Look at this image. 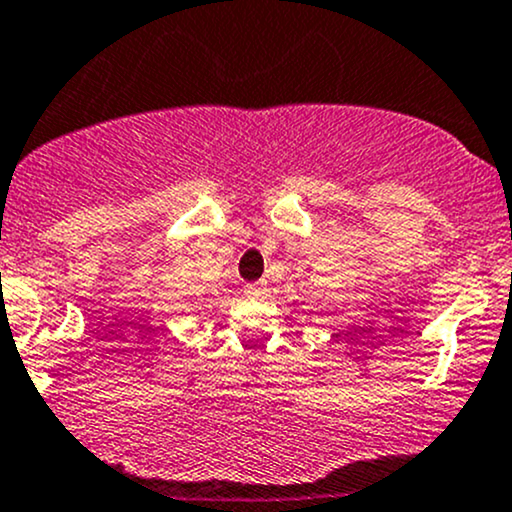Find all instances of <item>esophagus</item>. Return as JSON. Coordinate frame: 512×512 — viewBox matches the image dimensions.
<instances>
[{
    "label": "esophagus",
    "mask_w": 512,
    "mask_h": 512,
    "mask_svg": "<svg viewBox=\"0 0 512 512\" xmlns=\"http://www.w3.org/2000/svg\"><path fill=\"white\" fill-rule=\"evenodd\" d=\"M244 293L249 295V298H261V295H266V285H263V283H249L244 288Z\"/></svg>",
    "instance_id": "1"
}]
</instances>
